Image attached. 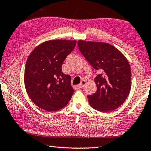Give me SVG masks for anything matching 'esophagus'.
<instances>
[{"label": "esophagus", "instance_id": "34e87169", "mask_svg": "<svg viewBox=\"0 0 151 151\" xmlns=\"http://www.w3.org/2000/svg\"><path fill=\"white\" fill-rule=\"evenodd\" d=\"M86 81L83 80V81H81V83L80 84L78 85V86L80 88H84L85 85H86Z\"/></svg>", "mask_w": 151, "mask_h": 151}]
</instances>
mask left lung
<instances>
[{
    "label": "left lung",
    "mask_w": 151,
    "mask_h": 151,
    "mask_svg": "<svg viewBox=\"0 0 151 151\" xmlns=\"http://www.w3.org/2000/svg\"><path fill=\"white\" fill-rule=\"evenodd\" d=\"M77 43L85 59L100 73L94 79L96 92L88 96L90 106L102 112L118 108L131 90V70L127 59L109 43L84 40Z\"/></svg>",
    "instance_id": "8db88e82"
}]
</instances>
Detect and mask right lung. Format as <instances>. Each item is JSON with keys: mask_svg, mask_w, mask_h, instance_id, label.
Masks as SVG:
<instances>
[{"mask_svg": "<svg viewBox=\"0 0 151 151\" xmlns=\"http://www.w3.org/2000/svg\"><path fill=\"white\" fill-rule=\"evenodd\" d=\"M76 43V40H49L29 55L24 84L30 99L40 108L57 111L70 101L75 90L70 86V76L62 72V65Z\"/></svg>", "mask_w": 151, "mask_h": 151, "instance_id": "add662e5", "label": "right lung"}]
</instances>
